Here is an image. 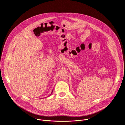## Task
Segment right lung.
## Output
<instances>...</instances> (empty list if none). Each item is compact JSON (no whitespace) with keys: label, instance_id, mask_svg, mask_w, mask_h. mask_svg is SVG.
I'll return each instance as SVG.
<instances>
[{"label":"right lung","instance_id":"add662e5","mask_svg":"<svg viewBox=\"0 0 125 125\" xmlns=\"http://www.w3.org/2000/svg\"><path fill=\"white\" fill-rule=\"evenodd\" d=\"M53 91H52V93H51V94H52V92H53Z\"/></svg>","mask_w":125,"mask_h":125}]
</instances>
